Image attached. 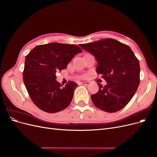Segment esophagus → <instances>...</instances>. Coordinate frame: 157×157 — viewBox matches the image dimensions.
Listing matches in <instances>:
<instances>
[{
  "label": "esophagus",
  "instance_id": "obj_1",
  "mask_svg": "<svg viewBox=\"0 0 157 157\" xmlns=\"http://www.w3.org/2000/svg\"><path fill=\"white\" fill-rule=\"evenodd\" d=\"M90 84V82H88V81L81 82H80V84H81V85H84V86H88V85H89Z\"/></svg>",
  "mask_w": 157,
  "mask_h": 157
}]
</instances>
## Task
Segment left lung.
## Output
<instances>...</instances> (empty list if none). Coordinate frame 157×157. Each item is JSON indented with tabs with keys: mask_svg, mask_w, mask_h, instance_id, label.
<instances>
[{
	"mask_svg": "<svg viewBox=\"0 0 157 157\" xmlns=\"http://www.w3.org/2000/svg\"><path fill=\"white\" fill-rule=\"evenodd\" d=\"M80 46L94 56L96 72L107 84L98 83L99 91L92 94L94 105L101 110L115 113L131 100L139 86V60L129 46L113 39H104Z\"/></svg>",
	"mask_w": 157,
	"mask_h": 157,
	"instance_id": "obj_1",
	"label": "left lung"
}]
</instances>
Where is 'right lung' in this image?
Here are the masks:
<instances>
[{"instance_id": "obj_1", "label": "right lung", "mask_w": 157, "mask_h": 157, "mask_svg": "<svg viewBox=\"0 0 157 157\" xmlns=\"http://www.w3.org/2000/svg\"><path fill=\"white\" fill-rule=\"evenodd\" d=\"M81 52L77 45L52 42L36 46L26 56L23 82L31 100L41 110L54 113L69 105L78 84L69 81L62 86L56 80V73L67 68Z\"/></svg>"}]
</instances>
